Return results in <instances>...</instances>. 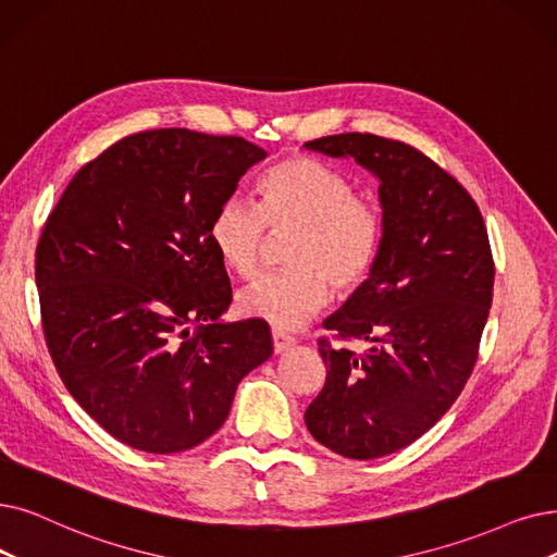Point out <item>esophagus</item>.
Wrapping results in <instances>:
<instances>
[{"mask_svg":"<svg viewBox=\"0 0 557 557\" xmlns=\"http://www.w3.org/2000/svg\"><path fill=\"white\" fill-rule=\"evenodd\" d=\"M294 346H296V338L292 334H286L282 330H273V348L277 355L288 348H294Z\"/></svg>","mask_w":557,"mask_h":557,"instance_id":"obj_1","label":"esophagus"}]
</instances>
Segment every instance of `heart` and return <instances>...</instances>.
Here are the masks:
<instances>
[{"label":"heart","mask_w":557,"mask_h":557,"mask_svg":"<svg viewBox=\"0 0 557 557\" xmlns=\"http://www.w3.org/2000/svg\"><path fill=\"white\" fill-rule=\"evenodd\" d=\"M259 207L240 196L223 200L209 223V240L227 271L248 277L257 269L265 225L296 230L286 261L294 269L263 273L236 296L238 311L275 327H298L336 292L348 294L373 269L380 238V207L352 193L334 168L292 157L273 165L259 184Z\"/></svg>","instance_id":"1"}]
</instances>
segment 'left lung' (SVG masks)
<instances>
[{
  "mask_svg": "<svg viewBox=\"0 0 557 557\" xmlns=\"http://www.w3.org/2000/svg\"><path fill=\"white\" fill-rule=\"evenodd\" d=\"M305 148L355 159L377 180L382 207L369 280L323 321L369 348L355 355L321 338L327 375L305 423L338 455L384 457L437 423L473 371L494 292L485 221L469 193L412 145L352 132Z\"/></svg>",
  "mask_w": 557,
  "mask_h": 557,
  "instance_id": "obj_1",
  "label": "left lung"
}]
</instances>
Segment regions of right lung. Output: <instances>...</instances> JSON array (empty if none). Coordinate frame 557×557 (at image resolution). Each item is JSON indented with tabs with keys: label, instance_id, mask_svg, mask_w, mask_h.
Listing matches in <instances>:
<instances>
[{
	"label": "right lung",
	"instance_id": "1",
	"mask_svg": "<svg viewBox=\"0 0 557 557\" xmlns=\"http://www.w3.org/2000/svg\"><path fill=\"white\" fill-rule=\"evenodd\" d=\"M265 159L240 136H127L72 177L36 250L45 338L67 392L117 442L182 453L219 430L273 355L259 319L227 323L215 209Z\"/></svg>",
	"mask_w": 557,
	"mask_h": 557
}]
</instances>
